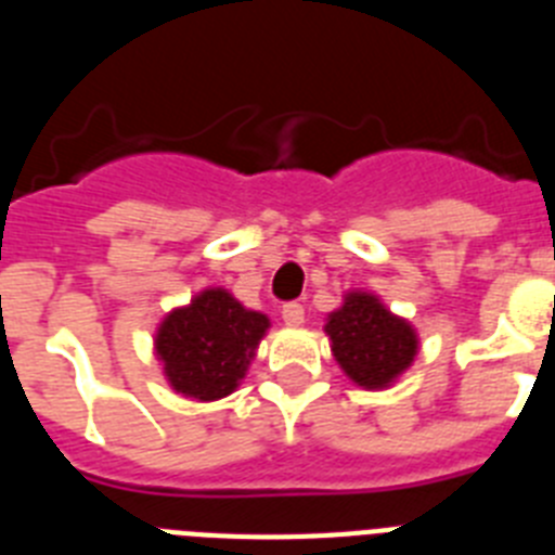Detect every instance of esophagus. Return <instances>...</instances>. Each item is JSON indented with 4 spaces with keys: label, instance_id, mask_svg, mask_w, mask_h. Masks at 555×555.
<instances>
[{
    "label": "esophagus",
    "instance_id": "esophagus-1",
    "mask_svg": "<svg viewBox=\"0 0 555 555\" xmlns=\"http://www.w3.org/2000/svg\"><path fill=\"white\" fill-rule=\"evenodd\" d=\"M281 317L288 327H300L302 322H306V308H302L300 302H286V306L281 308Z\"/></svg>",
    "mask_w": 555,
    "mask_h": 555
}]
</instances>
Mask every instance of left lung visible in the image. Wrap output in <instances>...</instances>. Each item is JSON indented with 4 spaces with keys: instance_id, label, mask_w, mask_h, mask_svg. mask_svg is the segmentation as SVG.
I'll use <instances>...</instances> for the list:
<instances>
[{
    "instance_id": "1",
    "label": "left lung",
    "mask_w": 555,
    "mask_h": 555,
    "mask_svg": "<svg viewBox=\"0 0 555 555\" xmlns=\"http://www.w3.org/2000/svg\"><path fill=\"white\" fill-rule=\"evenodd\" d=\"M325 333L338 366L364 389H384L403 375L420 345L414 327L366 292L347 294L345 306L327 317Z\"/></svg>"
}]
</instances>
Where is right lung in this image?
<instances>
[{
	"label": "right lung",
	"mask_w": 555,
	"mask_h": 555,
	"mask_svg": "<svg viewBox=\"0 0 555 555\" xmlns=\"http://www.w3.org/2000/svg\"><path fill=\"white\" fill-rule=\"evenodd\" d=\"M267 327V317L244 308L233 294L205 288L160 322L155 352L171 389L205 403L235 391Z\"/></svg>",
	"instance_id": "add662e5"
}]
</instances>
